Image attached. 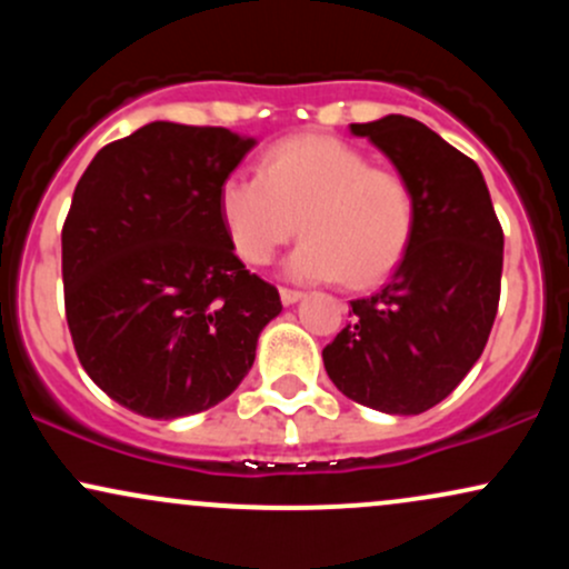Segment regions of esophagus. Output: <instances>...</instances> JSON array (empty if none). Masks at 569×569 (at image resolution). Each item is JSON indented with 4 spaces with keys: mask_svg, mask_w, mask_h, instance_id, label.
<instances>
[{
    "mask_svg": "<svg viewBox=\"0 0 569 569\" xmlns=\"http://www.w3.org/2000/svg\"><path fill=\"white\" fill-rule=\"evenodd\" d=\"M302 297H305L302 291H293V289H280V302H283L286 307L297 305L299 299H302Z\"/></svg>",
    "mask_w": 569,
    "mask_h": 569,
    "instance_id": "esophagus-1",
    "label": "esophagus"
}]
</instances>
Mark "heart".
<instances>
[{
  "mask_svg": "<svg viewBox=\"0 0 569 569\" xmlns=\"http://www.w3.org/2000/svg\"><path fill=\"white\" fill-rule=\"evenodd\" d=\"M217 208L240 262H270L299 221L305 240L286 262V276L302 283L345 278L352 289L388 278L407 257L417 224L409 181L331 136L276 143L259 176L221 181Z\"/></svg>",
  "mask_w": 569,
  "mask_h": 569,
  "instance_id": "heart-1",
  "label": "heart"
}]
</instances>
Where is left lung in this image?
Listing matches in <instances>:
<instances>
[{
    "mask_svg": "<svg viewBox=\"0 0 569 569\" xmlns=\"http://www.w3.org/2000/svg\"><path fill=\"white\" fill-rule=\"evenodd\" d=\"M409 181L417 224L407 257L323 348L331 382L385 415H420L471 371L498 316L502 230L479 166L403 114L350 126Z\"/></svg>",
    "mask_w": 569,
    "mask_h": 569,
    "instance_id": "1",
    "label": "left lung"
}]
</instances>
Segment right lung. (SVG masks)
I'll list each match as a JSON object with an SVG mask.
<instances>
[{
  "instance_id": "add662e5",
  "label": "right lung",
  "mask_w": 569,
  "mask_h": 569,
  "mask_svg": "<svg viewBox=\"0 0 569 569\" xmlns=\"http://www.w3.org/2000/svg\"><path fill=\"white\" fill-rule=\"evenodd\" d=\"M257 147L227 128L149 122L107 143L77 181L61 232L67 321L80 363L152 420L217 407L280 316L221 227V181Z\"/></svg>"
}]
</instances>
